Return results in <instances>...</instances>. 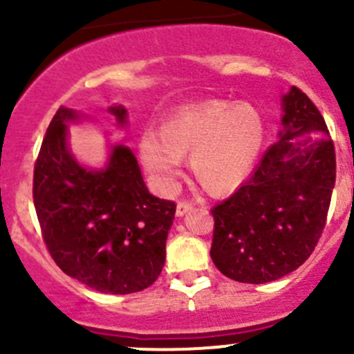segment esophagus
<instances>
[{
    "label": "esophagus",
    "instance_id": "34e87169",
    "mask_svg": "<svg viewBox=\"0 0 354 354\" xmlns=\"http://www.w3.org/2000/svg\"><path fill=\"white\" fill-rule=\"evenodd\" d=\"M192 209H194V203L187 202V200H180V202H178V205H176V216L183 217L185 214H187L188 210H192Z\"/></svg>",
    "mask_w": 354,
    "mask_h": 354
}]
</instances>
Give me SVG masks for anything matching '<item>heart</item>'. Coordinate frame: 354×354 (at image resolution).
Instances as JSON below:
<instances>
[{"instance_id":"1","label":"heart","mask_w":354,"mask_h":354,"mask_svg":"<svg viewBox=\"0 0 354 354\" xmlns=\"http://www.w3.org/2000/svg\"><path fill=\"white\" fill-rule=\"evenodd\" d=\"M267 142V121L255 106L205 101L178 109L160 133L145 131L140 157L160 190H171L192 154V169L207 190L224 194L252 174Z\"/></svg>"}]
</instances>
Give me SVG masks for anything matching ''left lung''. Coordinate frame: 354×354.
<instances>
[{
  "instance_id": "left-lung-1",
  "label": "left lung",
  "mask_w": 354,
  "mask_h": 354,
  "mask_svg": "<svg viewBox=\"0 0 354 354\" xmlns=\"http://www.w3.org/2000/svg\"><path fill=\"white\" fill-rule=\"evenodd\" d=\"M283 131L230 198L212 209L210 257L233 281L262 284L298 269L326 227L335 152L324 116L305 92L283 97Z\"/></svg>"
}]
</instances>
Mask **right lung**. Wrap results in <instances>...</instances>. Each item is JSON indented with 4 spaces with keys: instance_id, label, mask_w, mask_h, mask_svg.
I'll return each mask as SVG.
<instances>
[{
    "instance_id": "right-lung-1",
    "label": "right lung",
    "mask_w": 354,
    "mask_h": 354,
    "mask_svg": "<svg viewBox=\"0 0 354 354\" xmlns=\"http://www.w3.org/2000/svg\"><path fill=\"white\" fill-rule=\"evenodd\" d=\"M109 113L123 127L127 109ZM73 109L59 108L34 166V205L42 238L56 266L85 286L111 295L149 288L166 260L167 231L176 203L149 194L137 157L111 149L102 169H91L68 149Z\"/></svg>"
}]
</instances>
